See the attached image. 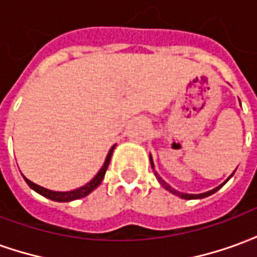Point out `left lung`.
<instances>
[{
    "instance_id": "left-lung-1",
    "label": "left lung",
    "mask_w": 257,
    "mask_h": 257,
    "mask_svg": "<svg viewBox=\"0 0 257 257\" xmlns=\"http://www.w3.org/2000/svg\"><path fill=\"white\" fill-rule=\"evenodd\" d=\"M150 162H151V167H153V169H154V164H153V160H151V156H150ZM154 172H156V171H154ZM232 175H234V173H232ZM232 175H231V176H232ZM156 176H157V179H158V182L161 183L162 187H165V189H167L168 191H171V193L175 194V195H179L180 198H184V199L205 198V197H208V195H210V194L216 193V191H217V190L220 189V187H221V186H223V184L226 183V182H227V180H228V179L231 178V176H230V178L227 179V180H226V182H224V183L220 184L219 187H216V189L210 190V191H206V193H202V194H184V193H179V191H176V190H175V189H172V187H171V186H169V184H168L167 182H164V180H162V179L160 178V176H158V173H157V172H156Z\"/></svg>"
}]
</instances>
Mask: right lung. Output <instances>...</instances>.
Returning a JSON list of instances; mask_svg holds the SVG:
<instances>
[{
  "mask_svg": "<svg viewBox=\"0 0 257 257\" xmlns=\"http://www.w3.org/2000/svg\"><path fill=\"white\" fill-rule=\"evenodd\" d=\"M114 147H115V146H112L111 149H110L108 154H107L106 161H104V165L101 167V169L99 171V173L96 175L95 178L92 179L89 183H86L85 186H82V187H79V189L77 190H73V191H52V190L44 189V187H41V186L33 183V182H30L29 179H26L25 176H23V178H25L26 183L30 186V189L37 191L38 194H41V195H44V197H47V198L52 199V201H58V202H70V201H74V199L82 198V197H85V195H88L90 191H93V190H95L96 187L101 183V180H103V178H104V173H106L107 168H108V164H110V160H111Z\"/></svg>",
  "mask_w": 257,
  "mask_h": 257,
  "instance_id": "right-lung-1",
  "label": "right lung"
}]
</instances>
